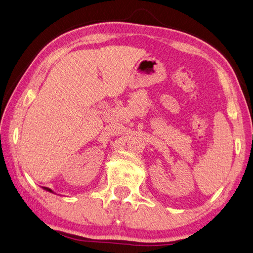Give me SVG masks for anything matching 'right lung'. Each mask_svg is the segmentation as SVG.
Returning a JSON list of instances; mask_svg holds the SVG:
<instances>
[{"mask_svg":"<svg viewBox=\"0 0 253 253\" xmlns=\"http://www.w3.org/2000/svg\"><path fill=\"white\" fill-rule=\"evenodd\" d=\"M43 189H45L46 192H49V193H53V190L50 189V188H48V187H43Z\"/></svg>","mask_w":253,"mask_h":253,"instance_id":"1","label":"right lung"}]
</instances>
